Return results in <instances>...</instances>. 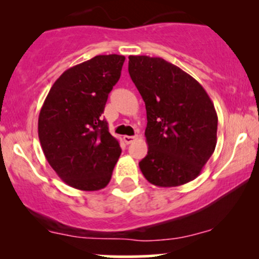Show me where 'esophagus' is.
Masks as SVG:
<instances>
[{"instance_id": "34e87169", "label": "esophagus", "mask_w": 259, "mask_h": 259, "mask_svg": "<svg viewBox=\"0 0 259 259\" xmlns=\"http://www.w3.org/2000/svg\"><path fill=\"white\" fill-rule=\"evenodd\" d=\"M123 140H124V142H125L126 145H130V144H133L134 141H135L136 136H127V135H125L123 138Z\"/></svg>"}]
</instances>
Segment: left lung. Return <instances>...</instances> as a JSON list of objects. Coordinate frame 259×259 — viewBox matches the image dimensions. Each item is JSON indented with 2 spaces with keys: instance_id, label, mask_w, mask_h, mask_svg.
<instances>
[{
  "instance_id": "obj_1",
  "label": "left lung",
  "mask_w": 259,
  "mask_h": 259,
  "mask_svg": "<svg viewBox=\"0 0 259 259\" xmlns=\"http://www.w3.org/2000/svg\"><path fill=\"white\" fill-rule=\"evenodd\" d=\"M129 74L146 106L144 177L160 187L196 179L217 145L218 115L206 90L159 57L129 56Z\"/></svg>"
}]
</instances>
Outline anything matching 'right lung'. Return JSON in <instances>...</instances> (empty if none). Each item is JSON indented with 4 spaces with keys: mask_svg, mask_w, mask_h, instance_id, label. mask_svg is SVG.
<instances>
[{
    "mask_svg": "<svg viewBox=\"0 0 259 259\" xmlns=\"http://www.w3.org/2000/svg\"><path fill=\"white\" fill-rule=\"evenodd\" d=\"M125 57L100 55L74 65L52 85L37 132L47 162L67 185L97 191L108 185L121 150L101 118Z\"/></svg>",
    "mask_w": 259,
    "mask_h": 259,
    "instance_id": "obj_1",
    "label": "right lung"
}]
</instances>
